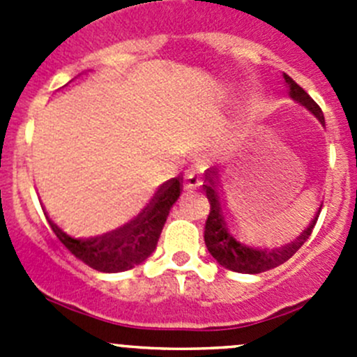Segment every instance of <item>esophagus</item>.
<instances>
[{"label":"esophagus","mask_w":357,"mask_h":357,"mask_svg":"<svg viewBox=\"0 0 357 357\" xmlns=\"http://www.w3.org/2000/svg\"><path fill=\"white\" fill-rule=\"evenodd\" d=\"M202 186V176L197 171H186L185 172V188L186 190H197Z\"/></svg>","instance_id":"1"}]
</instances>
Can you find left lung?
Wrapping results in <instances>:
<instances>
[{
	"mask_svg": "<svg viewBox=\"0 0 357 357\" xmlns=\"http://www.w3.org/2000/svg\"><path fill=\"white\" fill-rule=\"evenodd\" d=\"M285 84L289 88V95L294 102L298 105L305 107L323 126H325V117L323 112L318 107V103L294 81L287 74H283ZM205 193H207L208 204H211V212L205 221V233L204 240L207 245L208 254L222 266V268L229 269V271L245 273V275H257V273L269 271V269L276 268V266L283 264L289 261L291 255L298 250L305 243V240L311 236L312 228H314L318 215L321 212V205H319L318 212L314 214L312 221L309 222L307 228L297 236V240L287 243V245L276 247V248H261L254 247L247 243L245 240L240 238L231 228V221L228 218L225 205H222L221 197L218 192V171L215 169H208L205 172Z\"/></svg>",
	"mask_w": 357,
	"mask_h": 357,
	"instance_id": "left-lung-1",
	"label": "left lung"
}]
</instances>
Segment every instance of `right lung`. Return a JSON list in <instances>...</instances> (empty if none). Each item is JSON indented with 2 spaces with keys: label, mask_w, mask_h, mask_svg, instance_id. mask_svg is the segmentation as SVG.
Masks as SVG:
<instances>
[{
  "label": "right lung",
  "mask_w": 357,
  "mask_h": 357,
  "mask_svg": "<svg viewBox=\"0 0 357 357\" xmlns=\"http://www.w3.org/2000/svg\"><path fill=\"white\" fill-rule=\"evenodd\" d=\"M181 176L162 183L150 204H146V207L136 218L122 225L121 228L89 238L68 235L52 219H46L56 238L89 268L102 273L128 271L153 254L169 211L181 195Z\"/></svg>",
  "instance_id": "add662e5"
}]
</instances>
